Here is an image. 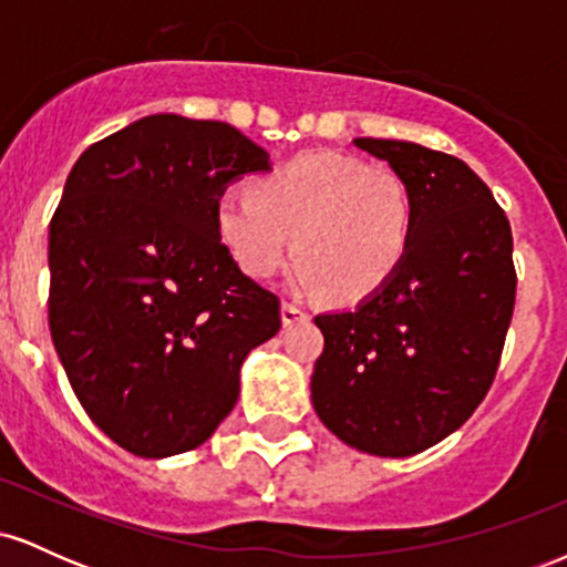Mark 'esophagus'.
Instances as JSON below:
<instances>
[{
	"label": "esophagus",
	"mask_w": 567,
	"mask_h": 567,
	"mask_svg": "<svg viewBox=\"0 0 567 567\" xmlns=\"http://www.w3.org/2000/svg\"><path fill=\"white\" fill-rule=\"evenodd\" d=\"M306 309L301 303H296V301H285L282 303V322L285 324H296V322H303L306 320Z\"/></svg>",
	"instance_id": "esophagus-1"
}]
</instances>
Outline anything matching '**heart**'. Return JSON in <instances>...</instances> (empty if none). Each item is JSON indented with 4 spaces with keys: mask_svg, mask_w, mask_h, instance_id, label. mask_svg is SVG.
<instances>
[{
    "mask_svg": "<svg viewBox=\"0 0 567 567\" xmlns=\"http://www.w3.org/2000/svg\"><path fill=\"white\" fill-rule=\"evenodd\" d=\"M220 243L245 275L266 279L292 256L296 285L328 290L338 303L379 292L413 239V199L405 181L381 165L336 152H306L234 188L216 207Z\"/></svg>",
    "mask_w": 567,
    "mask_h": 567,
    "instance_id": "heart-1",
    "label": "heart"
}]
</instances>
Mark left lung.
<instances>
[{"instance_id": "obj_1", "label": "left lung", "mask_w": 567, "mask_h": 567, "mask_svg": "<svg viewBox=\"0 0 567 567\" xmlns=\"http://www.w3.org/2000/svg\"><path fill=\"white\" fill-rule=\"evenodd\" d=\"M354 146L405 181L413 239L379 292L315 317L324 349L311 402L347 445L405 458L453 434L496 379L517 296L512 229L485 181L453 154L383 138Z\"/></svg>"}]
</instances>
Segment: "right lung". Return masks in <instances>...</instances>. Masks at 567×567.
I'll return each instance as SVG.
<instances>
[{
  "instance_id": "obj_1",
  "label": "right lung",
  "mask_w": 567,
  "mask_h": 567,
  "mask_svg": "<svg viewBox=\"0 0 567 567\" xmlns=\"http://www.w3.org/2000/svg\"><path fill=\"white\" fill-rule=\"evenodd\" d=\"M269 154L237 127L152 114L93 143L50 220V336L84 413L141 458L186 453L239 396L279 298L220 243L216 207Z\"/></svg>"
}]
</instances>
